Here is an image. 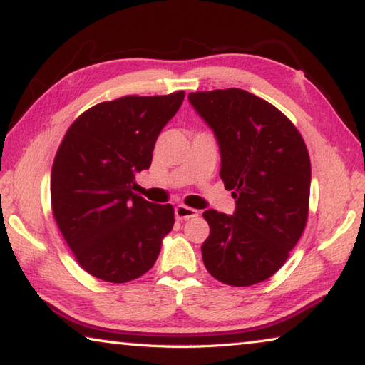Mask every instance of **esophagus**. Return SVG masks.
I'll use <instances>...</instances> for the list:
<instances>
[{
    "label": "esophagus",
    "instance_id": "1",
    "mask_svg": "<svg viewBox=\"0 0 365 365\" xmlns=\"http://www.w3.org/2000/svg\"><path fill=\"white\" fill-rule=\"evenodd\" d=\"M196 215H197V211L193 207H188L185 205H178L175 207V219L177 220H187L191 217H196Z\"/></svg>",
    "mask_w": 365,
    "mask_h": 365
}]
</instances>
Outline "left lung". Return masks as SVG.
Masks as SVG:
<instances>
[{"label": "left lung", "mask_w": 365, "mask_h": 365, "mask_svg": "<svg viewBox=\"0 0 365 365\" xmlns=\"http://www.w3.org/2000/svg\"><path fill=\"white\" fill-rule=\"evenodd\" d=\"M214 132L220 178L232 191V215L207 209L211 233L201 246L214 279L232 287L267 280L285 264L306 227L311 160L296 127L270 103L246 90L190 93Z\"/></svg>", "instance_id": "1"}]
</instances>
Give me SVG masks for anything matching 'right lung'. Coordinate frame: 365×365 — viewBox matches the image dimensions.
Masks as SVG:
<instances>
[{
    "instance_id": "1",
    "label": "right lung",
    "mask_w": 365,
    "mask_h": 365,
    "mask_svg": "<svg viewBox=\"0 0 365 365\" xmlns=\"http://www.w3.org/2000/svg\"><path fill=\"white\" fill-rule=\"evenodd\" d=\"M183 98L175 91L100 103L72 123L59 146L53 214L77 262L96 279L125 283L146 274L174 227V207L146 201L133 188Z\"/></svg>"
}]
</instances>
